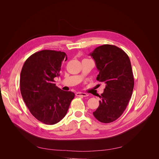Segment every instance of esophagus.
Listing matches in <instances>:
<instances>
[{"instance_id": "esophagus-1", "label": "esophagus", "mask_w": 159, "mask_h": 159, "mask_svg": "<svg viewBox=\"0 0 159 159\" xmlns=\"http://www.w3.org/2000/svg\"><path fill=\"white\" fill-rule=\"evenodd\" d=\"M76 95L78 97H87V96H88V95L87 93H84V92H77L76 93Z\"/></svg>"}]
</instances>
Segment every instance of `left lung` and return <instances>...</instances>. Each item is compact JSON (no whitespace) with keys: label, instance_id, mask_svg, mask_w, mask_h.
Segmentation results:
<instances>
[{"label":"left lung","instance_id":"1","mask_svg":"<svg viewBox=\"0 0 159 159\" xmlns=\"http://www.w3.org/2000/svg\"><path fill=\"white\" fill-rule=\"evenodd\" d=\"M90 55L99 71L97 80L106 84L93 114L98 121L110 123L124 113L132 95L134 78L130 61L122 49L111 45L100 46Z\"/></svg>","mask_w":159,"mask_h":159}]
</instances>
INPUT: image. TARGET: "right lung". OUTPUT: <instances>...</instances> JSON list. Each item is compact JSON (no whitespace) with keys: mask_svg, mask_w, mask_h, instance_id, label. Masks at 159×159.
Masks as SVG:
<instances>
[{"mask_svg":"<svg viewBox=\"0 0 159 159\" xmlns=\"http://www.w3.org/2000/svg\"><path fill=\"white\" fill-rule=\"evenodd\" d=\"M64 60H67L64 52L42 50L27 58L21 70L20 91L24 102L30 113L47 125L61 120L75 97L73 92L62 91L54 84Z\"/></svg>","mask_w":159,"mask_h":159,"instance_id":"1","label":"right lung"}]
</instances>
